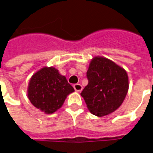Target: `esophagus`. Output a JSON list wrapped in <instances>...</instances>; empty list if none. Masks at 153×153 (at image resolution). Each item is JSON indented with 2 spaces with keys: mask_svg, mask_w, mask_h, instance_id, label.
Masks as SVG:
<instances>
[{
  "mask_svg": "<svg viewBox=\"0 0 153 153\" xmlns=\"http://www.w3.org/2000/svg\"><path fill=\"white\" fill-rule=\"evenodd\" d=\"M73 86H74V89L75 90V91H78V92H80V91L82 90V86L81 84L76 83V84H74Z\"/></svg>",
  "mask_w": 153,
  "mask_h": 153,
  "instance_id": "esophagus-1",
  "label": "esophagus"
}]
</instances>
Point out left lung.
<instances>
[{
	"label": "left lung",
	"instance_id": "left-lung-1",
	"mask_svg": "<svg viewBox=\"0 0 153 153\" xmlns=\"http://www.w3.org/2000/svg\"><path fill=\"white\" fill-rule=\"evenodd\" d=\"M86 77L88 84L81 95L91 114L102 117L120 107L128 90V74L122 67L97 56L91 60Z\"/></svg>",
	"mask_w": 153,
	"mask_h": 153
}]
</instances>
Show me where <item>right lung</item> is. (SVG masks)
Listing matches in <instances>:
<instances>
[{
	"mask_svg": "<svg viewBox=\"0 0 153 153\" xmlns=\"http://www.w3.org/2000/svg\"><path fill=\"white\" fill-rule=\"evenodd\" d=\"M74 90L66 77L55 67H43L35 73L28 84L27 97L37 109L50 114L62 106Z\"/></svg>",
	"mask_w": 153,
	"mask_h": 153,
	"instance_id": "1",
	"label": "right lung"
}]
</instances>
